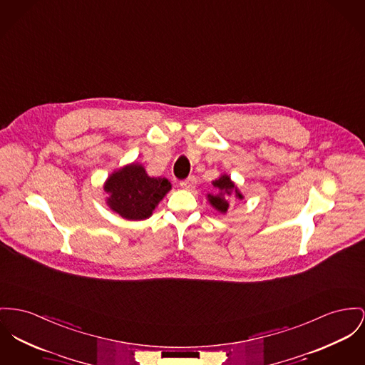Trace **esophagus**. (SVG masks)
Instances as JSON below:
<instances>
[{"mask_svg":"<svg viewBox=\"0 0 365 365\" xmlns=\"http://www.w3.org/2000/svg\"><path fill=\"white\" fill-rule=\"evenodd\" d=\"M180 185H181V188H184V190H192V188H195V185H196V178H195L194 175H190L188 178L182 180V181L180 182Z\"/></svg>","mask_w":365,"mask_h":365,"instance_id":"esophagus-1","label":"esophagus"}]
</instances>
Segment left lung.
Returning <instances> with one entry per match:
<instances>
[{"label": "left lung", "instance_id": "1", "mask_svg": "<svg viewBox=\"0 0 365 365\" xmlns=\"http://www.w3.org/2000/svg\"><path fill=\"white\" fill-rule=\"evenodd\" d=\"M213 185L221 191V194L209 195V200H210V203H212L219 212H221V213H225L227 209H228V205H230V203H228L227 197H228V195H231L232 190H235V196H237V197H241V199H242V195L238 192V190L235 188L234 182L230 180L228 175H221L217 181L213 182Z\"/></svg>", "mask_w": 365, "mask_h": 365}]
</instances>
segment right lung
Masks as SVG:
<instances>
[{"instance_id":"1","label":"right lung","mask_w":365,"mask_h":365,"mask_svg":"<svg viewBox=\"0 0 365 365\" xmlns=\"http://www.w3.org/2000/svg\"><path fill=\"white\" fill-rule=\"evenodd\" d=\"M168 178L149 177L140 165H130L112 174L105 191L109 206L127 220H144L152 215L155 206L170 191Z\"/></svg>"}]
</instances>
